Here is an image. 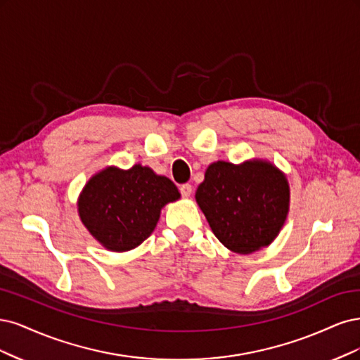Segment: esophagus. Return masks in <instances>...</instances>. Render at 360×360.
Here are the masks:
<instances>
[{"label":"esophagus","mask_w":360,"mask_h":360,"mask_svg":"<svg viewBox=\"0 0 360 360\" xmlns=\"http://www.w3.org/2000/svg\"><path fill=\"white\" fill-rule=\"evenodd\" d=\"M179 191L182 194V197H190L191 193H193V187H191L190 184H184V185H181V187H179Z\"/></svg>","instance_id":"esophagus-1"}]
</instances>
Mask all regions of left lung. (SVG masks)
Listing matches in <instances>:
<instances>
[{
	"mask_svg": "<svg viewBox=\"0 0 360 360\" xmlns=\"http://www.w3.org/2000/svg\"><path fill=\"white\" fill-rule=\"evenodd\" d=\"M195 202L226 248L250 254L268 247L280 233L290 188L284 173L269 161H215L197 187Z\"/></svg>",
	"mask_w": 360,
	"mask_h": 360,
	"instance_id": "1",
	"label": "left lung"
}]
</instances>
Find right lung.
Returning a JSON list of instances; mask_svg holds the SVG:
<instances>
[{"instance_id": "right-lung-1", "label": "right lung", "mask_w": 360, "mask_h": 360, "mask_svg": "<svg viewBox=\"0 0 360 360\" xmlns=\"http://www.w3.org/2000/svg\"><path fill=\"white\" fill-rule=\"evenodd\" d=\"M181 197L169 178L142 165L129 170H100L77 200L79 217L89 233L109 251H130L153 233L163 206Z\"/></svg>"}]
</instances>
